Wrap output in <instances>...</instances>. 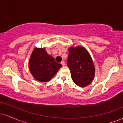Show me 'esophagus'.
Returning a JSON list of instances; mask_svg holds the SVG:
<instances>
[{
	"mask_svg": "<svg viewBox=\"0 0 123 123\" xmlns=\"http://www.w3.org/2000/svg\"><path fill=\"white\" fill-rule=\"evenodd\" d=\"M61 64L63 66L65 65V62H64V61H62L61 62Z\"/></svg>",
	"mask_w": 123,
	"mask_h": 123,
	"instance_id": "1",
	"label": "esophagus"
}]
</instances>
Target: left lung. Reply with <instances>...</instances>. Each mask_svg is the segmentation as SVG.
Segmentation results:
<instances>
[{
	"instance_id": "8db88e82",
	"label": "left lung",
	"mask_w": 123,
	"mask_h": 123,
	"mask_svg": "<svg viewBox=\"0 0 123 123\" xmlns=\"http://www.w3.org/2000/svg\"><path fill=\"white\" fill-rule=\"evenodd\" d=\"M67 65L71 77L77 86L86 87L93 80L95 67L90 54L84 47H71L69 49Z\"/></svg>"
}]
</instances>
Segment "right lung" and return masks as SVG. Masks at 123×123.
I'll use <instances>...</instances> for the list:
<instances>
[{
  "instance_id": "right-lung-1",
  "label": "right lung",
  "mask_w": 123,
  "mask_h": 123,
  "mask_svg": "<svg viewBox=\"0 0 123 123\" xmlns=\"http://www.w3.org/2000/svg\"><path fill=\"white\" fill-rule=\"evenodd\" d=\"M62 65L55 61L44 49L35 48L29 62V70L34 78L41 82L49 81L57 73Z\"/></svg>"
}]
</instances>
